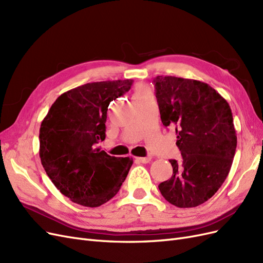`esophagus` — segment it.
Segmentation results:
<instances>
[{
    "mask_svg": "<svg viewBox=\"0 0 263 263\" xmlns=\"http://www.w3.org/2000/svg\"><path fill=\"white\" fill-rule=\"evenodd\" d=\"M151 160L150 157H138L136 158V161L140 163H148Z\"/></svg>",
    "mask_w": 263,
    "mask_h": 263,
    "instance_id": "obj_1",
    "label": "esophagus"
}]
</instances>
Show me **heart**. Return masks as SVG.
Listing matches in <instances>:
<instances>
[{
	"instance_id": "obj_1",
	"label": "heart",
	"mask_w": 263,
	"mask_h": 263,
	"mask_svg": "<svg viewBox=\"0 0 263 263\" xmlns=\"http://www.w3.org/2000/svg\"><path fill=\"white\" fill-rule=\"evenodd\" d=\"M148 94H150V93H149V90L147 89L146 86H144V85H138V86L136 87V90H135L134 99L145 97V95H148Z\"/></svg>"
}]
</instances>
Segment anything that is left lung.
<instances>
[{"label": "left lung", "instance_id": "8db88e82", "mask_svg": "<svg viewBox=\"0 0 263 263\" xmlns=\"http://www.w3.org/2000/svg\"><path fill=\"white\" fill-rule=\"evenodd\" d=\"M153 83L161 122L176 128L181 151L159 190L174 206L195 208L217 192L232 168L237 147L232 109L208 83L171 76H158Z\"/></svg>", "mask_w": 263, "mask_h": 263}]
</instances>
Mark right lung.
Returning a JSON list of instances; mask_svg holds the SVG:
<instances>
[{"label": "right lung", "instance_id": "obj_1", "mask_svg": "<svg viewBox=\"0 0 263 263\" xmlns=\"http://www.w3.org/2000/svg\"><path fill=\"white\" fill-rule=\"evenodd\" d=\"M133 80L92 82L61 94L39 130V157L60 192L86 208L114 197L133 164L98 147L105 139L109 103L128 92Z\"/></svg>", "mask_w": 263, "mask_h": 263}]
</instances>
